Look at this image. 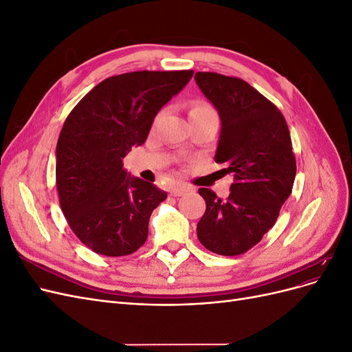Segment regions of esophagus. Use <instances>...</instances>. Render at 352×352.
<instances>
[{"label":"esophagus","mask_w":352,"mask_h":352,"mask_svg":"<svg viewBox=\"0 0 352 352\" xmlns=\"http://www.w3.org/2000/svg\"><path fill=\"white\" fill-rule=\"evenodd\" d=\"M189 190H190V188H188V186H173L172 189H170V195L182 197L186 192H189Z\"/></svg>","instance_id":"1"}]
</instances>
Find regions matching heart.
<instances>
[{"mask_svg":"<svg viewBox=\"0 0 352 352\" xmlns=\"http://www.w3.org/2000/svg\"><path fill=\"white\" fill-rule=\"evenodd\" d=\"M208 113H216V111H214V109H212L207 101H204V100H195L192 104H190L189 117L190 116H197V114H208Z\"/></svg>","mask_w":352,"mask_h":352,"instance_id":"1","label":"heart"}]
</instances>
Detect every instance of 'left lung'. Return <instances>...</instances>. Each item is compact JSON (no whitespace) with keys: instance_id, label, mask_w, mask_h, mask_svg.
<instances>
[{"instance_id":"obj_1","label":"left lung","mask_w":352,"mask_h":352,"mask_svg":"<svg viewBox=\"0 0 352 352\" xmlns=\"http://www.w3.org/2000/svg\"><path fill=\"white\" fill-rule=\"evenodd\" d=\"M195 82L220 116L216 163L226 164L235 180L226 199L199 188L207 207L197 235L211 252L239 255L274 226L292 192L296 162L289 129L278 107L245 80L197 72Z\"/></svg>"}]
</instances>
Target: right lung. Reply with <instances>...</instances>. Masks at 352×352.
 Wrapping results in <instances>:
<instances>
[{
	"label": "right lung",
	"mask_w": 352,
	"mask_h": 352,
	"mask_svg": "<svg viewBox=\"0 0 352 352\" xmlns=\"http://www.w3.org/2000/svg\"><path fill=\"white\" fill-rule=\"evenodd\" d=\"M192 70L132 72L98 83L78 102L57 142L56 180L69 226L94 252L120 257L141 248L164 190L131 176L123 158L145 142L154 117Z\"/></svg>",
	"instance_id": "1"
}]
</instances>
